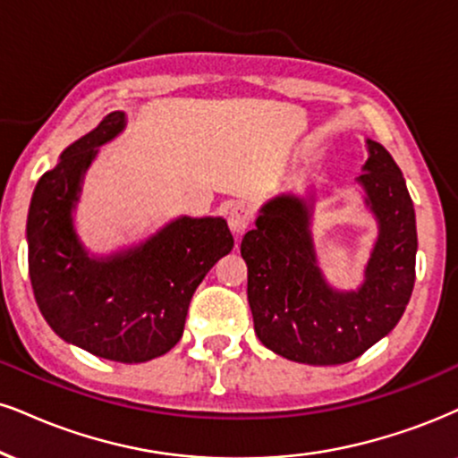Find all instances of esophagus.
<instances>
[{"label": "esophagus", "mask_w": 458, "mask_h": 458, "mask_svg": "<svg viewBox=\"0 0 458 458\" xmlns=\"http://www.w3.org/2000/svg\"><path fill=\"white\" fill-rule=\"evenodd\" d=\"M227 220L231 231H233L235 235H242L248 227H250L252 220H255V212H252V208L246 206V203H235L229 210Z\"/></svg>", "instance_id": "1"}]
</instances>
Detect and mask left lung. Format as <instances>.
<instances>
[{"label":"left lung","mask_w":458,"mask_h":458,"mask_svg":"<svg viewBox=\"0 0 458 458\" xmlns=\"http://www.w3.org/2000/svg\"><path fill=\"white\" fill-rule=\"evenodd\" d=\"M357 182L377 220V240L357 291L327 284L312 240L314 195H278L242 240L248 303L263 346L308 365L354 360L388 335L408 306L416 278V214L402 169L367 140Z\"/></svg>","instance_id":"left-lung-1"}]
</instances>
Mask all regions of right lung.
<instances>
[{
  "instance_id": "obj_1",
  "label": "right lung",
  "mask_w": 458,
  "mask_h": 458,
  "mask_svg": "<svg viewBox=\"0 0 458 458\" xmlns=\"http://www.w3.org/2000/svg\"><path fill=\"white\" fill-rule=\"evenodd\" d=\"M125 123V112H110L38 180L27 246L33 295L50 329L95 357L144 363L180 342L191 297L229 255L233 235L220 216H180L142 244L110 257L89 255L72 212L98 148Z\"/></svg>"
}]
</instances>
